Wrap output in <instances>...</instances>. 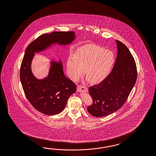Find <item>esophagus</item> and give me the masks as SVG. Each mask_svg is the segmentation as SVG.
<instances>
[{"mask_svg":"<svg viewBox=\"0 0 156 156\" xmlns=\"http://www.w3.org/2000/svg\"><path fill=\"white\" fill-rule=\"evenodd\" d=\"M77 90L78 92H87L88 91V89L84 86H81L79 85L77 87Z\"/></svg>","mask_w":156,"mask_h":156,"instance_id":"obj_1","label":"esophagus"}]
</instances>
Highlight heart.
Returning a JSON list of instances; mask_svg holds the SVG:
<instances>
[{"instance_id": "b5f03b06", "label": "heart", "mask_w": 156, "mask_h": 156, "mask_svg": "<svg viewBox=\"0 0 156 156\" xmlns=\"http://www.w3.org/2000/svg\"><path fill=\"white\" fill-rule=\"evenodd\" d=\"M115 62L114 53L93 44L78 48L67 61L68 74L76 80L85 75L92 83H99L108 76Z\"/></svg>"}]
</instances>
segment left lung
I'll return each instance as SVG.
<instances>
[{
	"label": "left lung",
	"instance_id": "obj_1",
	"mask_svg": "<svg viewBox=\"0 0 156 156\" xmlns=\"http://www.w3.org/2000/svg\"><path fill=\"white\" fill-rule=\"evenodd\" d=\"M118 54L112 72L98 85L89 87L93 104L87 107L91 115L101 118L113 114L125 103L137 79V68L130 51L116 40Z\"/></svg>",
	"mask_w": 156,
	"mask_h": 156
}]
</instances>
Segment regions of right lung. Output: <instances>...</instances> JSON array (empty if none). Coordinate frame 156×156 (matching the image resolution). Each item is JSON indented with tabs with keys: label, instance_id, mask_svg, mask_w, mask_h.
Segmentation results:
<instances>
[{
	"label": "right lung",
	"instance_id": "1",
	"mask_svg": "<svg viewBox=\"0 0 156 156\" xmlns=\"http://www.w3.org/2000/svg\"><path fill=\"white\" fill-rule=\"evenodd\" d=\"M75 39L73 31L44 34L31 42L25 50L20 67V81L27 99L42 114L54 115L60 113L76 88V84L64 75L61 60L51 61L46 77L42 80L35 77L31 70L34 53L45 51L53 44L69 45Z\"/></svg>",
	"mask_w": 156,
	"mask_h": 156
}]
</instances>
